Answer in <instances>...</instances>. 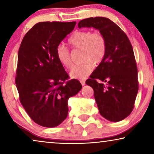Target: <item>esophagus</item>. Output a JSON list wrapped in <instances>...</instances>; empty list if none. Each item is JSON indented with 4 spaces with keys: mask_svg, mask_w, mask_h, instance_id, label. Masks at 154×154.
I'll return each instance as SVG.
<instances>
[{
    "mask_svg": "<svg viewBox=\"0 0 154 154\" xmlns=\"http://www.w3.org/2000/svg\"><path fill=\"white\" fill-rule=\"evenodd\" d=\"M80 82H81V83L82 85H85V81H83V80H81V81H80Z\"/></svg>",
    "mask_w": 154,
    "mask_h": 154,
    "instance_id": "1",
    "label": "esophagus"
}]
</instances>
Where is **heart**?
Listing matches in <instances>:
<instances>
[{
  "instance_id": "heart-1",
  "label": "heart",
  "mask_w": 154,
  "mask_h": 154,
  "mask_svg": "<svg viewBox=\"0 0 154 154\" xmlns=\"http://www.w3.org/2000/svg\"><path fill=\"white\" fill-rule=\"evenodd\" d=\"M69 45L72 48L81 49V61L85 62L75 66L70 71L72 79H84L92 72L93 65L102 62L106 52V41L99 31H75L68 39ZM56 57L59 62L66 69L72 66L70 52L64 45H60L56 50Z\"/></svg>"
}]
</instances>
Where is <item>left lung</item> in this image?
Segmentation results:
<instances>
[{"label":"left lung","mask_w":154,"mask_h":154,"mask_svg":"<svg viewBox=\"0 0 154 154\" xmlns=\"http://www.w3.org/2000/svg\"><path fill=\"white\" fill-rule=\"evenodd\" d=\"M78 26L93 27L104 35V57L85 83L94 90L100 114L109 121H121L133 110L139 89L131 43L122 29L108 18H87L80 21Z\"/></svg>","instance_id":"1"}]
</instances>
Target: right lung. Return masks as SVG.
<instances>
[{"instance_id": "right-lung-1", "label": "right lung", "mask_w": 154, "mask_h": 154, "mask_svg": "<svg viewBox=\"0 0 154 154\" xmlns=\"http://www.w3.org/2000/svg\"><path fill=\"white\" fill-rule=\"evenodd\" d=\"M76 22H43L24 35L18 52L15 83L21 104L38 125L56 127L66 119L68 100L81 90L56 57L61 41Z\"/></svg>"}]
</instances>
